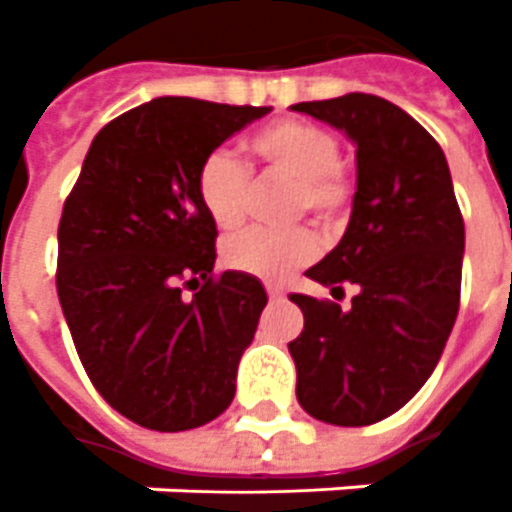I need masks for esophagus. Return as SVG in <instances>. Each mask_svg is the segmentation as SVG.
Masks as SVG:
<instances>
[{
    "mask_svg": "<svg viewBox=\"0 0 512 512\" xmlns=\"http://www.w3.org/2000/svg\"><path fill=\"white\" fill-rule=\"evenodd\" d=\"M267 295H270V300H273V303H278V300H284V289H281V286H267Z\"/></svg>",
    "mask_w": 512,
    "mask_h": 512,
    "instance_id": "34e87169",
    "label": "esophagus"
}]
</instances>
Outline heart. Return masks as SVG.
<instances>
[{"label": "heart", "mask_w": 512, "mask_h": 512, "mask_svg": "<svg viewBox=\"0 0 512 512\" xmlns=\"http://www.w3.org/2000/svg\"><path fill=\"white\" fill-rule=\"evenodd\" d=\"M253 165L295 181L292 215L303 212L322 226H333L350 204L353 181L339 162V137L320 123L275 121L248 140ZM198 204L220 231H237L250 204V170L226 148H217L201 162L195 176ZM317 256V239L308 228L295 231H248L223 245V262L237 273L262 281H284Z\"/></svg>", "instance_id": "heart-1"}]
</instances>
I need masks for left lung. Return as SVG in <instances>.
Here are the masks:
<instances>
[{"mask_svg":"<svg viewBox=\"0 0 512 512\" xmlns=\"http://www.w3.org/2000/svg\"><path fill=\"white\" fill-rule=\"evenodd\" d=\"M292 110L355 143L353 215L342 242L306 275L353 306L292 295L303 331L289 342L297 402L314 419L364 427L397 413L433 375L460 306L463 217L444 151L397 104L347 93Z\"/></svg>","mask_w":512,"mask_h":512,"instance_id":"1","label":"left lung"}]
</instances>
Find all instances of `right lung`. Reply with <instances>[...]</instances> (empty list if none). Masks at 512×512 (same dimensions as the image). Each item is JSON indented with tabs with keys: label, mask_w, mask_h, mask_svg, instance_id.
<instances>
[{
	"label": "right lung",
	"mask_w": 512,
	"mask_h": 512,
	"mask_svg": "<svg viewBox=\"0 0 512 512\" xmlns=\"http://www.w3.org/2000/svg\"><path fill=\"white\" fill-rule=\"evenodd\" d=\"M267 112L187 96L146 101L93 137L65 198V322L90 383L140 427L192 430L234 400L267 292L253 275L212 273L217 226L198 204L195 176L220 143Z\"/></svg>",
	"instance_id": "add662e5"
}]
</instances>
